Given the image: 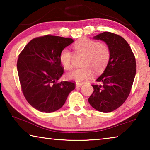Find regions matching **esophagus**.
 Segmentation results:
<instances>
[{"mask_svg": "<svg viewBox=\"0 0 150 150\" xmlns=\"http://www.w3.org/2000/svg\"><path fill=\"white\" fill-rule=\"evenodd\" d=\"M83 85V83H76L75 86H76V87L78 88V87H81Z\"/></svg>", "mask_w": 150, "mask_h": 150, "instance_id": "obj_1", "label": "esophagus"}]
</instances>
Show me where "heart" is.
I'll use <instances>...</instances> for the list:
<instances>
[{"instance_id":"heart-1","label":"heart","mask_w":150,"mask_h":150,"mask_svg":"<svg viewBox=\"0 0 150 150\" xmlns=\"http://www.w3.org/2000/svg\"><path fill=\"white\" fill-rule=\"evenodd\" d=\"M76 55H82V67L73 69L66 74L68 79L80 82L89 77L93 73L102 72L107 66L110 58V48L105 43L83 38L73 45ZM73 55L67 48H64L59 54V61L65 69L71 67Z\"/></svg>"}]
</instances>
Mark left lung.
I'll use <instances>...</instances> for the list:
<instances>
[{
    "instance_id": "1",
    "label": "left lung",
    "mask_w": 150,
    "mask_h": 150,
    "mask_svg": "<svg viewBox=\"0 0 150 150\" xmlns=\"http://www.w3.org/2000/svg\"><path fill=\"white\" fill-rule=\"evenodd\" d=\"M106 43L110 50V58L103 73L93 85L94 91L88 98L96 110L110 112L125 102L135 78L136 63L130 45L122 37L109 32L93 37Z\"/></svg>"
}]
</instances>
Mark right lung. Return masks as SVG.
Wrapping results in <instances>:
<instances>
[{
  "label": "right lung",
  "mask_w": 150,
  "mask_h": 150,
  "mask_svg": "<svg viewBox=\"0 0 150 150\" xmlns=\"http://www.w3.org/2000/svg\"><path fill=\"white\" fill-rule=\"evenodd\" d=\"M73 42L46 35L32 40L20 54L17 70L20 85L26 100L36 110L46 113L59 110L75 89L74 83H57L64 71L59 54Z\"/></svg>",
  "instance_id": "1"
}]
</instances>
